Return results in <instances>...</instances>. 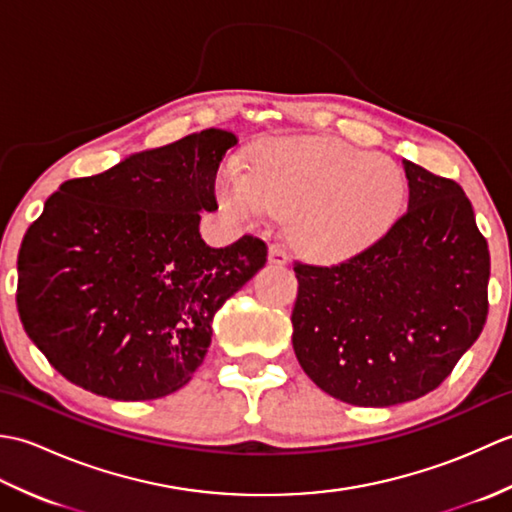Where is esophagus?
Returning <instances> with one entry per match:
<instances>
[{
    "label": "esophagus",
    "instance_id": "obj_1",
    "mask_svg": "<svg viewBox=\"0 0 512 512\" xmlns=\"http://www.w3.org/2000/svg\"><path fill=\"white\" fill-rule=\"evenodd\" d=\"M268 262L270 264H279V266L288 264V250L281 246V244H273V246H270V250H268Z\"/></svg>",
    "mask_w": 512,
    "mask_h": 512
}]
</instances>
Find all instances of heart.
<instances>
[{
	"instance_id": "obj_1",
	"label": "heart",
	"mask_w": 512,
	"mask_h": 512,
	"mask_svg": "<svg viewBox=\"0 0 512 512\" xmlns=\"http://www.w3.org/2000/svg\"><path fill=\"white\" fill-rule=\"evenodd\" d=\"M405 184L394 162L341 140L290 138L259 147L253 173L220 184L224 209L242 220L292 215V237L319 259L363 250L394 224Z\"/></svg>"
}]
</instances>
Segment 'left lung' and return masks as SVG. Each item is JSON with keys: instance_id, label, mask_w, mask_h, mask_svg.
<instances>
[{"instance_id": "1", "label": "left lung", "mask_w": 512, "mask_h": 512, "mask_svg": "<svg viewBox=\"0 0 512 512\" xmlns=\"http://www.w3.org/2000/svg\"><path fill=\"white\" fill-rule=\"evenodd\" d=\"M409 209L341 264L295 262L297 361L325 394L389 407L436 389L480 336L491 255L462 187L405 160Z\"/></svg>"}]
</instances>
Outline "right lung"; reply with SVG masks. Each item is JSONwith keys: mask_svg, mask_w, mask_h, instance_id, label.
<instances>
[{"mask_svg": "<svg viewBox=\"0 0 512 512\" xmlns=\"http://www.w3.org/2000/svg\"><path fill=\"white\" fill-rule=\"evenodd\" d=\"M237 138L204 129L99 176L63 182L24 235L17 310L70 383L114 400H151L191 380L213 317L266 264L255 235L211 248L200 211Z\"/></svg>", "mask_w": 512, "mask_h": 512, "instance_id": "right-lung-1", "label": "right lung"}]
</instances>
